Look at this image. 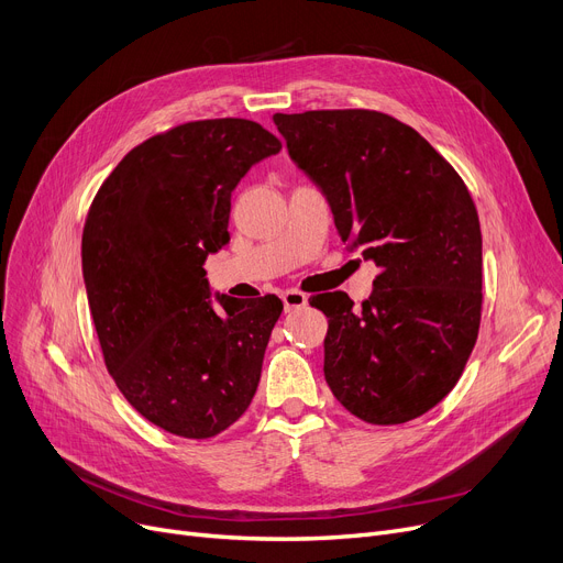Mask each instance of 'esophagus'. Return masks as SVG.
I'll list each match as a JSON object with an SVG mask.
<instances>
[{
  "instance_id": "esophagus-1",
  "label": "esophagus",
  "mask_w": 563,
  "mask_h": 563,
  "mask_svg": "<svg viewBox=\"0 0 563 563\" xmlns=\"http://www.w3.org/2000/svg\"><path fill=\"white\" fill-rule=\"evenodd\" d=\"M308 303V297L303 291H299V289H287L285 294H283V306H285V310L289 312V310H299V308H303Z\"/></svg>"
}]
</instances>
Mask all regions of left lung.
<instances>
[{
	"instance_id": "left-lung-1",
	"label": "left lung",
	"mask_w": 563,
	"mask_h": 563,
	"mask_svg": "<svg viewBox=\"0 0 563 563\" xmlns=\"http://www.w3.org/2000/svg\"><path fill=\"white\" fill-rule=\"evenodd\" d=\"M291 159L329 198L342 242L374 260L361 310L344 291L329 317L323 376L369 424H404L445 399L482 321V228L461 175L397 118L372 109L276 113Z\"/></svg>"
}]
</instances>
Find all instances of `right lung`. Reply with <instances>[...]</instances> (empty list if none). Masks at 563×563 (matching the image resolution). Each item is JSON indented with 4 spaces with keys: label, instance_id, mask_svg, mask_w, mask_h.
I'll use <instances>...</instances> for the list:
<instances>
[{
    "label": "right lung",
    "instance_id": "add662e5",
    "mask_svg": "<svg viewBox=\"0 0 563 563\" xmlns=\"http://www.w3.org/2000/svg\"><path fill=\"white\" fill-rule=\"evenodd\" d=\"M283 143L246 118L191 121L121 159L88 210L81 269L104 365L159 429L205 440L253 401L283 301L210 303L202 264L228 240L230 196Z\"/></svg>",
    "mask_w": 563,
    "mask_h": 563
}]
</instances>
